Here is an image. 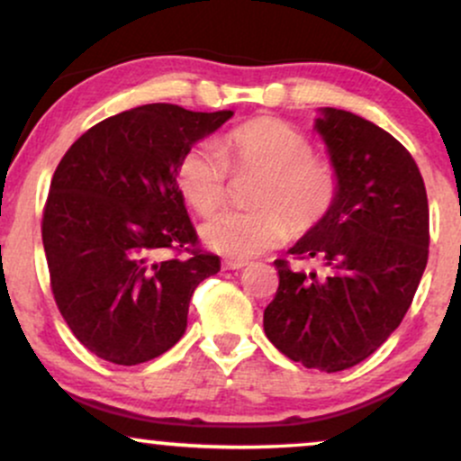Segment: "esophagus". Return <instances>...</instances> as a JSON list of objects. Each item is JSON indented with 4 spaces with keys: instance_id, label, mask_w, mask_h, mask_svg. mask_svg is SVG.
Instances as JSON below:
<instances>
[{
    "instance_id": "1",
    "label": "esophagus",
    "mask_w": 461,
    "mask_h": 461,
    "mask_svg": "<svg viewBox=\"0 0 461 461\" xmlns=\"http://www.w3.org/2000/svg\"><path fill=\"white\" fill-rule=\"evenodd\" d=\"M249 262L245 260H234V258H227V260L223 262V267L227 268V271H240V268H245Z\"/></svg>"
}]
</instances>
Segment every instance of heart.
<instances>
[{
    "instance_id": "obj_1",
    "label": "heart",
    "mask_w": 461,
    "mask_h": 461,
    "mask_svg": "<svg viewBox=\"0 0 461 461\" xmlns=\"http://www.w3.org/2000/svg\"><path fill=\"white\" fill-rule=\"evenodd\" d=\"M234 176H258L253 210H223L201 227L210 249L227 258H253L294 234L316 230L340 194V176L314 145L285 121L260 116L227 131L223 153L210 142L188 147L177 162V186L199 214L227 199Z\"/></svg>"
}]
</instances>
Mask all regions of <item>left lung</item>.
I'll use <instances>...</instances> for the list:
<instances>
[{
  "instance_id": "8db88e82",
  "label": "left lung",
  "mask_w": 461,
  "mask_h": 461,
  "mask_svg": "<svg viewBox=\"0 0 461 461\" xmlns=\"http://www.w3.org/2000/svg\"><path fill=\"white\" fill-rule=\"evenodd\" d=\"M316 130L340 194L288 253L316 258L325 273L275 260L279 285L264 331L293 362L338 373L377 351L410 310L429 256V203L414 158L385 130L336 108L322 110Z\"/></svg>"
}]
</instances>
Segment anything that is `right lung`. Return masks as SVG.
<instances>
[{
    "label": "right lung",
    "mask_w": 461,
    "mask_h": 461,
    "mask_svg": "<svg viewBox=\"0 0 461 461\" xmlns=\"http://www.w3.org/2000/svg\"><path fill=\"white\" fill-rule=\"evenodd\" d=\"M231 114L139 105L84 131L58 164L41 225L51 293L73 336L105 362L134 366L168 351L194 288L219 273L176 173Z\"/></svg>",
    "instance_id": "right-lung-1"
}]
</instances>
